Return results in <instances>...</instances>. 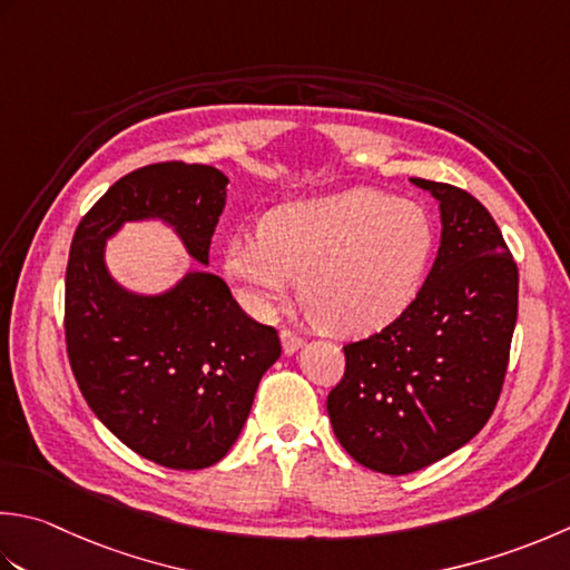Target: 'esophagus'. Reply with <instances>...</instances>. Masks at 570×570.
<instances>
[{
    "label": "esophagus",
    "instance_id": "obj_1",
    "mask_svg": "<svg viewBox=\"0 0 570 570\" xmlns=\"http://www.w3.org/2000/svg\"><path fill=\"white\" fill-rule=\"evenodd\" d=\"M301 345H304V338L298 336V333H294L292 328H284L282 331V348L286 355H294Z\"/></svg>",
    "mask_w": 570,
    "mask_h": 570
}]
</instances>
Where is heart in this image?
Masks as SVG:
<instances>
[{"label": "heart", "instance_id": "1", "mask_svg": "<svg viewBox=\"0 0 570 570\" xmlns=\"http://www.w3.org/2000/svg\"><path fill=\"white\" fill-rule=\"evenodd\" d=\"M434 249L425 209L377 189L278 205L259 234H237L225 274L256 311H272L301 282L318 328L361 336L390 326L415 301Z\"/></svg>", "mask_w": 570, "mask_h": 570}]
</instances>
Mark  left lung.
<instances>
[{
	"label": "left lung",
	"instance_id": "8db88e82",
	"mask_svg": "<svg viewBox=\"0 0 570 570\" xmlns=\"http://www.w3.org/2000/svg\"><path fill=\"white\" fill-rule=\"evenodd\" d=\"M412 183L440 203L438 259L403 316L343 345L326 403L343 450L383 474L417 472L487 425L519 308L517 262L487 207L454 185Z\"/></svg>",
	"mask_w": 570,
	"mask_h": 570
}]
</instances>
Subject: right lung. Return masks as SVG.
Instances as JSON below:
<instances>
[{
  "label": "right lung",
  "instance_id": "1",
  "mask_svg": "<svg viewBox=\"0 0 570 570\" xmlns=\"http://www.w3.org/2000/svg\"><path fill=\"white\" fill-rule=\"evenodd\" d=\"M227 183L217 167L177 160L128 173L88 209L66 266V351L81 395L126 448L170 470L229 452L282 343L205 269L165 294L128 292L106 269V239L126 222L163 219L209 264Z\"/></svg>",
  "mask_w": 570,
  "mask_h": 570
}]
</instances>
